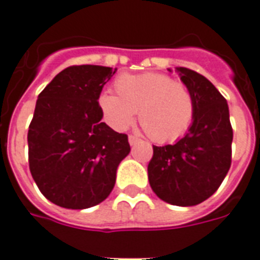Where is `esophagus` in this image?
<instances>
[{
	"instance_id": "obj_1",
	"label": "esophagus",
	"mask_w": 260,
	"mask_h": 260,
	"mask_svg": "<svg viewBox=\"0 0 260 260\" xmlns=\"http://www.w3.org/2000/svg\"><path fill=\"white\" fill-rule=\"evenodd\" d=\"M139 141H141V139L138 138V137H135V135H128V143H130V145H135V143H138Z\"/></svg>"
}]
</instances>
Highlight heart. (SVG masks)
Returning a JSON list of instances; mask_svg holds the SVG:
<instances>
[{
	"instance_id": "obj_1",
	"label": "heart",
	"mask_w": 260,
	"mask_h": 260,
	"mask_svg": "<svg viewBox=\"0 0 260 260\" xmlns=\"http://www.w3.org/2000/svg\"><path fill=\"white\" fill-rule=\"evenodd\" d=\"M118 95L102 93L98 105L111 128L123 132L138 119L146 134L158 143L177 141L187 132L195 114L190 87L162 73L122 74L114 82Z\"/></svg>"
}]
</instances>
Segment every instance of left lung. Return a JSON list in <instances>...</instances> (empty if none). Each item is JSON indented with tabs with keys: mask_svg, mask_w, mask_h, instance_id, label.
Listing matches in <instances>:
<instances>
[{
	"mask_svg": "<svg viewBox=\"0 0 260 260\" xmlns=\"http://www.w3.org/2000/svg\"><path fill=\"white\" fill-rule=\"evenodd\" d=\"M195 101L192 125L174 145L153 146L150 186L156 197L175 206H195L219 188L231 166L233 127L226 98L209 79L177 68Z\"/></svg>",
	"mask_w": 260,
	"mask_h": 260,
	"instance_id": "left-lung-1",
	"label": "left lung"
}]
</instances>
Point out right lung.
Returning <instances> with one entry per match:
<instances>
[{"mask_svg":"<svg viewBox=\"0 0 260 260\" xmlns=\"http://www.w3.org/2000/svg\"><path fill=\"white\" fill-rule=\"evenodd\" d=\"M115 70L69 66L38 95L27 133L29 169L54 205L82 210L104 202L130 153L127 135L101 121L98 98Z\"/></svg>","mask_w":260,"mask_h":260,"instance_id":"right-lung-1","label":"right lung"}]
</instances>
